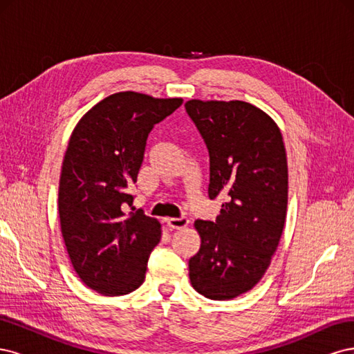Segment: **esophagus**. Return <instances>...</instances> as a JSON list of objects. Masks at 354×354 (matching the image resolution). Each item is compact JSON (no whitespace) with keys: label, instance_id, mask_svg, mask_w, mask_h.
Returning a JSON list of instances; mask_svg holds the SVG:
<instances>
[{"label":"esophagus","instance_id":"1","mask_svg":"<svg viewBox=\"0 0 354 354\" xmlns=\"http://www.w3.org/2000/svg\"><path fill=\"white\" fill-rule=\"evenodd\" d=\"M167 224H168L171 229H185L187 224H189V220H187V217L167 218Z\"/></svg>","mask_w":354,"mask_h":354}]
</instances>
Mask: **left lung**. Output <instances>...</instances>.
<instances>
[{
  "mask_svg": "<svg viewBox=\"0 0 354 354\" xmlns=\"http://www.w3.org/2000/svg\"><path fill=\"white\" fill-rule=\"evenodd\" d=\"M186 112L209 153V199L226 196L216 221L196 220L201 248L189 260L199 294L232 299L266 273L288 205V164L279 127L254 104L189 100Z\"/></svg>",
  "mask_w": 354,
  "mask_h": 354,
  "instance_id": "obj_1",
  "label": "left lung"
}]
</instances>
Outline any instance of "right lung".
Masks as SVG:
<instances>
[{
	"label": "right lung",
	"mask_w": 354,
	"mask_h": 354,
	"mask_svg": "<svg viewBox=\"0 0 354 354\" xmlns=\"http://www.w3.org/2000/svg\"><path fill=\"white\" fill-rule=\"evenodd\" d=\"M181 103L116 93L93 106L71 136L59 183L62 236L80 279L99 294H130L145 281L160 224L142 209H124L133 205L149 133Z\"/></svg>",
	"instance_id": "1"
}]
</instances>
